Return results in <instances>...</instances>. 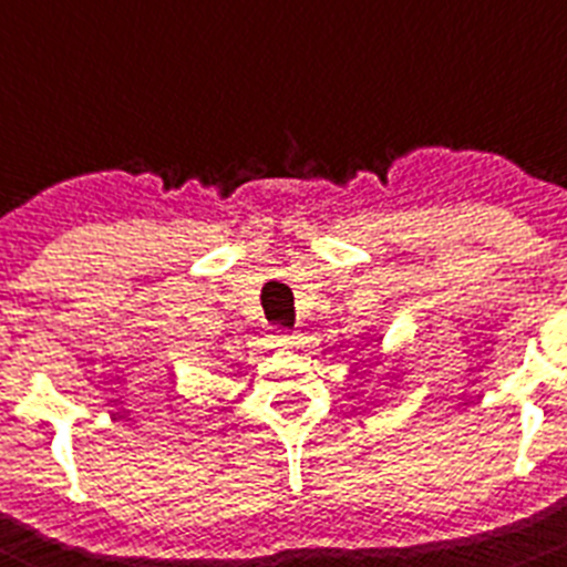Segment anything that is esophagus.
<instances>
[{
  "label": "esophagus",
  "mask_w": 567,
  "mask_h": 567,
  "mask_svg": "<svg viewBox=\"0 0 567 567\" xmlns=\"http://www.w3.org/2000/svg\"><path fill=\"white\" fill-rule=\"evenodd\" d=\"M268 338L277 340V343H285V346L296 343V332H290V329H285V327H271V334H268Z\"/></svg>",
  "instance_id": "34e87169"
}]
</instances>
